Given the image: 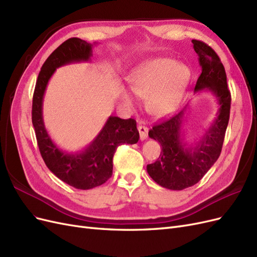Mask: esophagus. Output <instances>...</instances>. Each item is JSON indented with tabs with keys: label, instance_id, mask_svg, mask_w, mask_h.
I'll return each instance as SVG.
<instances>
[{
	"label": "esophagus",
	"instance_id": "obj_1",
	"mask_svg": "<svg viewBox=\"0 0 257 257\" xmlns=\"http://www.w3.org/2000/svg\"><path fill=\"white\" fill-rule=\"evenodd\" d=\"M137 128L139 132V136H141V141H146L148 137V127L144 125L143 122H139Z\"/></svg>",
	"mask_w": 257,
	"mask_h": 257
}]
</instances>
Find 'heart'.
Here are the masks:
<instances>
[{
    "label": "heart",
    "instance_id": "heart-1",
    "mask_svg": "<svg viewBox=\"0 0 257 257\" xmlns=\"http://www.w3.org/2000/svg\"><path fill=\"white\" fill-rule=\"evenodd\" d=\"M132 92L138 97H148V108L157 115H165L174 109L190 81L186 66L173 59L155 58L134 69L128 76ZM121 99L133 107L136 99L132 93L122 88Z\"/></svg>",
    "mask_w": 257,
    "mask_h": 257
}]
</instances>
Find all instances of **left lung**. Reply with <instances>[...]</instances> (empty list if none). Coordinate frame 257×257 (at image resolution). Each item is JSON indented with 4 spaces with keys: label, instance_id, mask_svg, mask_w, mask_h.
Listing matches in <instances>:
<instances>
[{
    "label": "left lung",
    "instance_id": "8db88e82",
    "mask_svg": "<svg viewBox=\"0 0 257 257\" xmlns=\"http://www.w3.org/2000/svg\"><path fill=\"white\" fill-rule=\"evenodd\" d=\"M192 43L201 67L194 92L211 93L217 110L212 123L195 143L185 142L183 136L188 107L149 131V137L161 144L162 151L157 162L147 165V172L159 185L174 191L196 184L212 167L220 157L229 120L230 92L222 62L205 43L196 40Z\"/></svg>",
    "mask_w": 257,
    "mask_h": 257
}]
</instances>
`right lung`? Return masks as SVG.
<instances>
[{
    "instance_id": "1",
    "label": "right lung",
    "mask_w": 257,
    "mask_h": 257,
    "mask_svg": "<svg viewBox=\"0 0 257 257\" xmlns=\"http://www.w3.org/2000/svg\"><path fill=\"white\" fill-rule=\"evenodd\" d=\"M73 37L54 50L38 74L33 105L32 123L42 158L50 172L62 181L78 190H90L102 185L112 175L113 154L122 144H136L139 133L134 119L110 115L97 136L82 150L67 152L53 143L43 116V102L48 82L56 69L71 63L91 61L93 46Z\"/></svg>"
}]
</instances>
